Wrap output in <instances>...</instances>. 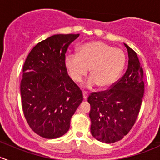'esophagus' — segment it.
Segmentation results:
<instances>
[{"label": "esophagus", "instance_id": "34e87169", "mask_svg": "<svg viewBox=\"0 0 160 160\" xmlns=\"http://www.w3.org/2000/svg\"><path fill=\"white\" fill-rule=\"evenodd\" d=\"M83 99L87 100V98H88V94L86 91L83 92Z\"/></svg>", "mask_w": 160, "mask_h": 160}]
</instances>
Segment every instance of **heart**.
Returning <instances> with one entry per match:
<instances>
[{
    "instance_id": "1",
    "label": "heart",
    "mask_w": 160,
    "mask_h": 160,
    "mask_svg": "<svg viewBox=\"0 0 160 160\" xmlns=\"http://www.w3.org/2000/svg\"><path fill=\"white\" fill-rule=\"evenodd\" d=\"M125 56L119 49H114L102 42H90L82 45L78 52L65 56L64 65L74 82H80L88 73L90 77L82 86L93 88L97 85L107 89L118 80L125 65Z\"/></svg>"
}]
</instances>
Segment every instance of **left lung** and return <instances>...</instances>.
<instances>
[{"label": "left lung", "mask_w": 160, "mask_h": 160, "mask_svg": "<svg viewBox=\"0 0 160 160\" xmlns=\"http://www.w3.org/2000/svg\"><path fill=\"white\" fill-rule=\"evenodd\" d=\"M128 69L110 90L92 93L90 132L98 141L114 143L124 138L135 124L141 108L145 85L143 70L136 52L128 45Z\"/></svg>", "instance_id": "obj_1"}]
</instances>
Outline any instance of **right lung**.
<instances>
[{
    "mask_svg": "<svg viewBox=\"0 0 160 160\" xmlns=\"http://www.w3.org/2000/svg\"><path fill=\"white\" fill-rule=\"evenodd\" d=\"M79 35L49 37L32 49L24 64L22 109L30 128L45 138H56L67 133L71 118L83 101L82 91L64 65L68 46Z\"/></svg>",
    "mask_w": 160,
    "mask_h": 160,
    "instance_id": "right-lung-1",
    "label": "right lung"
}]
</instances>
